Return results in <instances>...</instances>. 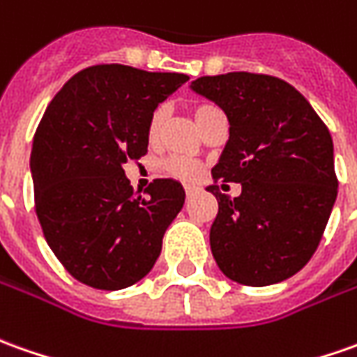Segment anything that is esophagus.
I'll return each mask as SVG.
<instances>
[{
  "label": "esophagus",
  "instance_id": "1",
  "mask_svg": "<svg viewBox=\"0 0 357 357\" xmlns=\"http://www.w3.org/2000/svg\"><path fill=\"white\" fill-rule=\"evenodd\" d=\"M193 191H195V188H191V185H188V188H185V193H188V197H189V195H193Z\"/></svg>",
  "mask_w": 357,
  "mask_h": 357
}]
</instances>
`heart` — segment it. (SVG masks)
<instances>
[{
	"label": "heart",
	"mask_w": 357,
	"mask_h": 357,
	"mask_svg": "<svg viewBox=\"0 0 357 357\" xmlns=\"http://www.w3.org/2000/svg\"><path fill=\"white\" fill-rule=\"evenodd\" d=\"M217 113H220V111L215 105H199L193 111V117H195V123L199 125V128H203L207 125V121ZM164 117H166V111L162 107L152 113V117L148 121V138H150V142L158 140L162 127H164ZM160 168H162L164 174L181 179V181H195L201 176V164L189 158H183V156H169V158L162 162Z\"/></svg>",
	"instance_id": "heart-1"
}]
</instances>
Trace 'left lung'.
I'll return each instance as SVG.
<instances>
[{
	"label": "left lung",
	"instance_id": "8db88e82",
	"mask_svg": "<svg viewBox=\"0 0 357 357\" xmlns=\"http://www.w3.org/2000/svg\"><path fill=\"white\" fill-rule=\"evenodd\" d=\"M191 89L229 119L213 179L242 185L234 199L219 185L207 188L219 203L209 234L213 258L242 285L287 280L319 248L338 193L328 128L280 77L229 72L197 77Z\"/></svg>",
	"mask_w": 357,
	"mask_h": 357
}]
</instances>
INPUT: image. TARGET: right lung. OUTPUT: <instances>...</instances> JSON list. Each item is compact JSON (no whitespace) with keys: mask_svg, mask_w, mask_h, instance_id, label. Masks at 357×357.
Returning <instances> with one entry per match:
<instances>
[{"mask_svg":"<svg viewBox=\"0 0 357 357\" xmlns=\"http://www.w3.org/2000/svg\"><path fill=\"white\" fill-rule=\"evenodd\" d=\"M189 76L99 64L77 72L46 107L31 150L35 209L45 238L77 281L105 291L140 281L185 191L154 179L146 197L123 164L148 152L154 109Z\"/></svg>","mask_w":357,"mask_h":357,"instance_id":"obj_1","label":"right lung"}]
</instances>
